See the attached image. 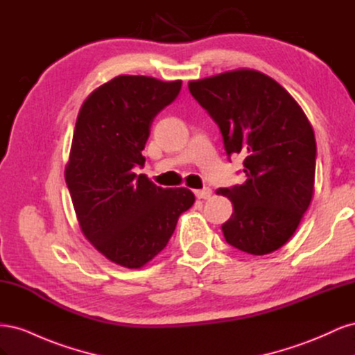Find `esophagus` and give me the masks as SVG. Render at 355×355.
Here are the masks:
<instances>
[{
  "mask_svg": "<svg viewBox=\"0 0 355 355\" xmlns=\"http://www.w3.org/2000/svg\"><path fill=\"white\" fill-rule=\"evenodd\" d=\"M196 196L200 200H209L211 197V189L210 188H202V189H197Z\"/></svg>",
  "mask_w": 355,
  "mask_h": 355,
  "instance_id": "1",
  "label": "esophagus"
}]
</instances>
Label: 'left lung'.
Instances as JSON below:
<instances>
[{
    "mask_svg": "<svg viewBox=\"0 0 355 355\" xmlns=\"http://www.w3.org/2000/svg\"><path fill=\"white\" fill-rule=\"evenodd\" d=\"M188 89L219 125L228 157H244V184L216 191L234 206L222 225L225 240L256 256L278 250L314 194L317 145L305 112L275 80L254 69L189 81Z\"/></svg>",
    "mask_w": 355,
    "mask_h": 355,
    "instance_id": "obj_1",
    "label": "left lung"
}]
</instances>
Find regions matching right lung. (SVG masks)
Masks as SVG:
<instances>
[{"label": "right lung", "mask_w": 355, "mask_h": 355, "mask_svg": "<svg viewBox=\"0 0 355 355\" xmlns=\"http://www.w3.org/2000/svg\"><path fill=\"white\" fill-rule=\"evenodd\" d=\"M182 81L120 75L84 101L72 136L65 180L83 234L105 257L130 270L164 249L179 216L196 201L188 188L164 189L133 167L155 115Z\"/></svg>", "instance_id": "1"}]
</instances>
